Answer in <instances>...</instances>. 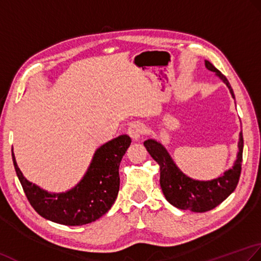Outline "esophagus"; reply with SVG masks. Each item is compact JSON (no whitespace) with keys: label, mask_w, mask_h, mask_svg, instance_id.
I'll return each mask as SVG.
<instances>
[{"label":"esophagus","mask_w":261,"mask_h":261,"mask_svg":"<svg viewBox=\"0 0 261 261\" xmlns=\"http://www.w3.org/2000/svg\"><path fill=\"white\" fill-rule=\"evenodd\" d=\"M143 132H144L143 126L138 123H134L128 127V129H127V134L132 137L133 141H137L138 138L142 136Z\"/></svg>","instance_id":"esophagus-1"}]
</instances>
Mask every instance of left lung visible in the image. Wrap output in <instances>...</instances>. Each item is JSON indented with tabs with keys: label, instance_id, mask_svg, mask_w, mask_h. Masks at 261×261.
<instances>
[{
	"label": "left lung",
	"instance_id": "8db88e82",
	"mask_svg": "<svg viewBox=\"0 0 261 261\" xmlns=\"http://www.w3.org/2000/svg\"><path fill=\"white\" fill-rule=\"evenodd\" d=\"M207 70L214 72L215 75L225 83L230 90L232 98L236 100L234 93L227 79L208 61H205ZM150 155L160 166V186L164 197L170 204L180 210H187L196 213H204L215 208L225 200L237 188L241 173V162L243 152L242 130L239 134V151L237 160L231 169L212 180H196L186 175L180 170L167 148L155 140L144 142Z\"/></svg>",
	"mask_w": 261,
	"mask_h": 261
}]
</instances>
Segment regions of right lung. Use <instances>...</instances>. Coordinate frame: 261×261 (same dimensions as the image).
<instances>
[{
	"instance_id": "obj_1",
	"label": "right lung",
	"mask_w": 261,
	"mask_h": 261,
	"mask_svg": "<svg viewBox=\"0 0 261 261\" xmlns=\"http://www.w3.org/2000/svg\"><path fill=\"white\" fill-rule=\"evenodd\" d=\"M130 142L128 135H120L98 147L83 178L63 193H50L27 180L15 161L13 148L12 160L34 210L58 224L79 226L100 219L115 203L119 191V164Z\"/></svg>"
}]
</instances>
